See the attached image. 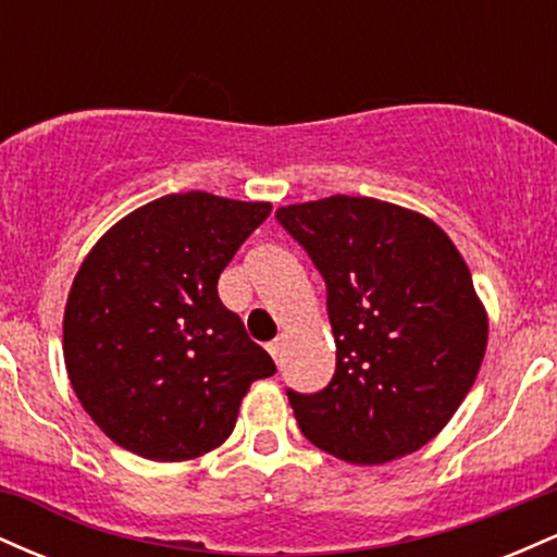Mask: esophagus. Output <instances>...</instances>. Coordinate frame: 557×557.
Returning a JSON list of instances; mask_svg holds the SVG:
<instances>
[{
  "label": "esophagus",
  "instance_id": "esophagus-1",
  "mask_svg": "<svg viewBox=\"0 0 557 557\" xmlns=\"http://www.w3.org/2000/svg\"><path fill=\"white\" fill-rule=\"evenodd\" d=\"M267 350H270L274 361H280V356H283V341H272L270 345H267Z\"/></svg>",
  "mask_w": 557,
  "mask_h": 557
}]
</instances>
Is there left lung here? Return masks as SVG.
Returning <instances> with one entry per match:
<instances>
[{
	"mask_svg": "<svg viewBox=\"0 0 557 557\" xmlns=\"http://www.w3.org/2000/svg\"><path fill=\"white\" fill-rule=\"evenodd\" d=\"M327 283L337 363L322 393L287 389L300 432L341 461L380 466L443 432L487 350L469 267L430 216L367 196L277 209Z\"/></svg>",
	"mask_w": 557,
	"mask_h": 557,
	"instance_id": "obj_1",
	"label": "left lung"
}]
</instances>
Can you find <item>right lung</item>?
I'll return each instance as SVG.
<instances>
[{
    "instance_id": "right-lung-1",
    "label": "right lung",
    "mask_w": 557,
    "mask_h": 557,
    "mask_svg": "<svg viewBox=\"0 0 557 557\" xmlns=\"http://www.w3.org/2000/svg\"><path fill=\"white\" fill-rule=\"evenodd\" d=\"M272 212L203 190L138 207L96 240L70 287L62 350L81 406L112 443L190 461L233 432L251 382L277 372L216 280Z\"/></svg>"
}]
</instances>
